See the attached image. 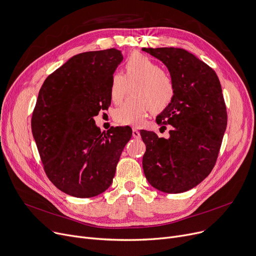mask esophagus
<instances>
[{"label": "esophagus", "instance_id": "esophagus-1", "mask_svg": "<svg viewBox=\"0 0 256 256\" xmlns=\"http://www.w3.org/2000/svg\"><path fill=\"white\" fill-rule=\"evenodd\" d=\"M132 137L134 138H139L140 137V132L136 128H132Z\"/></svg>", "mask_w": 256, "mask_h": 256}]
</instances>
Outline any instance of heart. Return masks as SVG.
I'll use <instances>...</instances> for the list:
<instances>
[{"mask_svg":"<svg viewBox=\"0 0 256 256\" xmlns=\"http://www.w3.org/2000/svg\"><path fill=\"white\" fill-rule=\"evenodd\" d=\"M132 85V98L114 112L115 121L122 126H139L150 109L154 113L163 112L176 96V86L171 74L144 54H132L124 63V74L111 76V100L120 104Z\"/></svg>","mask_w":256,"mask_h":256,"instance_id":"obj_1","label":"heart"}]
</instances>
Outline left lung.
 I'll list each match as a JSON object with an SVG mask.
<instances>
[{
	"mask_svg": "<svg viewBox=\"0 0 256 256\" xmlns=\"http://www.w3.org/2000/svg\"><path fill=\"white\" fill-rule=\"evenodd\" d=\"M162 61L176 82L172 102L156 117L171 126L168 139L140 130L146 145L143 170L146 180L165 193H182L212 172L227 126V111L214 70L182 48H142Z\"/></svg>",
	"mask_w": 256,
	"mask_h": 256,
	"instance_id": "obj_1",
	"label": "left lung"
}]
</instances>
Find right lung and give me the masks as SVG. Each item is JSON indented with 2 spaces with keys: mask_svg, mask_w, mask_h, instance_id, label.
I'll use <instances>...</instances> for the list:
<instances>
[{
  "mask_svg": "<svg viewBox=\"0 0 256 256\" xmlns=\"http://www.w3.org/2000/svg\"><path fill=\"white\" fill-rule=\"evenodd\" d=\"M122 59L114 48L78 54L50 74L39 90L33 137L48 180L70 196L104 192L132 137L128 126L104 134L93 119L111 104V76Z\"/></svg>",
  "mask_w": 256,
  "mask_h": 256,
  "instance_id": "1",
  "label": "right lung"
}]
</instances>
